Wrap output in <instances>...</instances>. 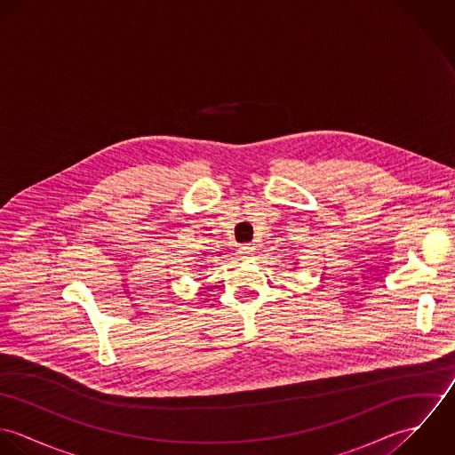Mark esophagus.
<instances>
[{"mask_svg":"<svg viewBox=\"0 0 455 455\" xmlns=\"http://www.w3.org/2000/svg\"><path fill=\"white\" fill-rule=\"evenodd\" d=\"M254 252H256V247H254V245H251V243L242 245V247H240V251H238V254H240V256H243V258H249V256H252Z\"/></svg>","mask_w":455,"mask_h":455,"instance_id":"obj_1","label":"esophagus"}]
</instances>
